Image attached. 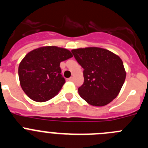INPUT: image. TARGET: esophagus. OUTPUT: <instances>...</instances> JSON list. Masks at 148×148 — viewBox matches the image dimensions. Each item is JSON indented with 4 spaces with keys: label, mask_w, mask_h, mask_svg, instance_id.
<instances>
[{
    "label": "esophagus",
    "mask_w": 148,
    "mask_h": 148,
    "mask_svg": "<svg viewBox=\"0 0 148 148\" xmlns=\"http://www.w3.org/2000/svg\"><path fill=\"white\" fill-rule=\"evenodd\" d=\"M69 80L70 81V82H73V80H74V77H73V76H71L70 77V78H69Z\"/></svg>",
    "instance_id": "obj_1"
}]
</instances>
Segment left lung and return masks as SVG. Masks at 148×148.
I'll use <instances>...</instances> for the list:
<instances>
[{
	"mask_svg": "<svg viewBox=\"0 0 148 148\" xmlns=\"http://www.w3.org/2000/svg\"><path fill=\"white\" fill-rule=\"evenodd\" d=\"M84 69V83L79 88L81 97L92 106L101 107L119 95L126 78L123 62L108 49L87 47L71 51Z\"/></svg>",
	"mask_w": 148,
	"mask_h": 148,
	"instance_id": "left-lung-1",
	"label": "left lung"
}]
</instances>
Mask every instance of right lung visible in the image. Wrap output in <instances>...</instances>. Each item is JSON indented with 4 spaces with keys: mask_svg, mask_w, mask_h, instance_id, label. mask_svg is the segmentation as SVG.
<instances>
[{
    "mask_svg": "<svg viewBox=\"0 0 148 148\" xmlns=\"http://www.w3.org/2000/svg\"><path fill=\"white\" fill-rule=\"evenodd\" d=\"M70 51L57 47H43L31 51L18 67L22 90L37 102L53 99L64 84L60 63L72 58Z\"/></svg>",
    "mask_w": 148,
    "mask_h": 148,
    "instance_id": "obj_1",
    "label": "right lung"
}]
</instances>
